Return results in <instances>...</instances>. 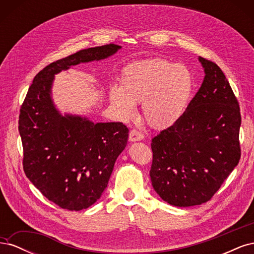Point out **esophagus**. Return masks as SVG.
<instances>
[{
	"instance_id": "esophagus-1",
	"label": "esophagus",
	"mask_w": 254,
	"mask_h": 254,
	"mask_svg": "<svg viewBox=\"0 0 254 254\" xmlns=\"http://www.w3.org/2000/svg\"><path fill=\"white\" fill-rule=\"evenodd\" d=\"M144 139V135L142 132H140L139 130L132 129L129 133V141L130 142H136V141H141Z\"/></svg>"
}]
</instances>
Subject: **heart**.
<instances>
[{
    "instance_id": "heart-1",
    "label": "heart",
    "mask_w": 254,
    "mask_h": 254,
    "mask_svg": "<svg viewBox=\"0 0 254 254\" xmlns=\"http://www.w3.org/2000/svg\"><path fill=\"white\" fill-rule=\"evenodd\" d=\"M194 90L190 68L164 58L137 60L123 68L121 86L113 84L109 98L123 119L135 115V104L142 103L148 124L158 129L176 124L186 113Z\"/></svg>"
}]
</instances>
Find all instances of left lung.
<instances>
[{
	"mask_svg": "<svg viewBox=\"0 0 254 254\" xmlns=\"http://www.w3.org/2000/svg\"><path fill=\"white\" fill-rule=\"evenodd\" d=\"M200 89L183 117L151 141L150 180L175 206L206 202L240 162V106L220 67L202 57Z\"/></svg>",
	"mask_w": 254,
	"mask_h": 254,
	"instance_id": "1",
	"label": "left lung"
}]
</instances>
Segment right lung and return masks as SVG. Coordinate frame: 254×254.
<instances>
[{"label":"right lung","mask_w":254,"mask_h":254,"mask_svg":"<svg viewBox=\"0 0 254 254\" xmlns=\"http://www.w3.org/2000/svg\"><path fill=\"white\" fill-rule=\"evenodd\" d=\"M122 47L107 44L81 50L38 73L19 117L23 168L43 196L63 209L80 211L101 198L114 163L128 141L123 123H94L61 114L52 97L55 75L72 65L109 58Z\"/></svg>","instance_id":"obj_1"}]
</instances>
